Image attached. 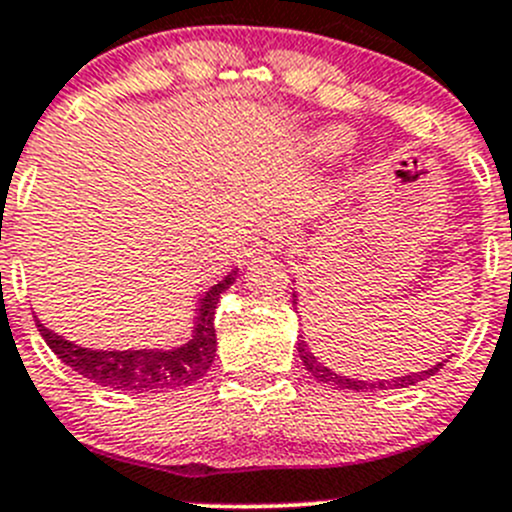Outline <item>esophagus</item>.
I'll return each mask as SVG.
<instances>
[{
  "instance_id": "1",
  "label": "esophagus",
  "mask_w": 512,
  "mask_h": 512,
  "mask_svg": "<svg viewBox=\"0 0 512 512\" xmlns=\"http://www.w3.org/2000/svg\"><path fill=\"white\" fill-rule=\"evenodd\" d=\"M290 237V227L285 219H270L267 224H262L257 229V237H255V250L260 255H278L280 250L285 247Z\"/></svg>"
}]
</instances>
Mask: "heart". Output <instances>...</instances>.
I'll list each match as a JSON object with an SVG mask.
<instances>
[{
  "mask_svg": "<svg viewBox=\"0 0 512 512\" xmlns=\"http://www.w3.org/2000/svg\"><path fill=\"white\" fill-rule=\"evenodd\" d=\"M348 141H351V131H348V128L331 126L323 128V131L315 136V148H318L321 154L333 156L338 154V151H343V148L348 146Z\"/></svg>",
  "mask_w": 512,
  "mask_h": 512,
  "instance_id": "b5f03b06",
  "label": "heart"
}]
</instances>
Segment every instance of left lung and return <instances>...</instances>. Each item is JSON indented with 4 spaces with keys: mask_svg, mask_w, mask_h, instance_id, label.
Returning <instances> with one entry per match:
<instances>
[{
    "mask_svg": "<svg viewBox=\"0 0 512 512\" xmlns=\"http://www.w3.org/2000/svg\"><path fill=\"white\" fill-rule=\"evenodd\" d=\"M293 305H298V295L293 293ZM298 356L303 361L305 371L313 376L315 381H323L328 386H336V389H351V391H379V389H404V386H414L419 381L429 379L432 374H437L444 364H434L432 369L424 371H414V374H404V376H394V379H384V381H361V379H351V376H341L336 374L333 369H328L326 364L318 361V356H313V351L308 348V343L303 341L300 336L298 341Z\"/></svg>",
    "mask_w": 512,
    "mask_h": 512,
    "instance_id": "1",
    "label": "left lung"
}]
</instances>
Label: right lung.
<instances>
[{
    "mask_svg": "<svg viewBox=\"0 0 512 512\" xmlns=\"http://www.w3.org/2000/svg\"><path fill=\"white\" fill-rule=\"evenodd\" d=\"M237 278V267L224 275L217 285L207 290L199 300L197 323L191 331L189 341L171 348H126V351H103V348H85L75 341H68L60 333L45 328L37 318L42 338L55 351L62 364L78 371L80 376L93 384L111 386L121 391H164L191 386L209 371L217 353V333H214V310H217L219 295L229 288Z\"/></svg>",
    "mask_w": 512,
    "mask_h": 512,
    "instance_id": "obj_1",
    "label": "right lung"
}]
</instances>
